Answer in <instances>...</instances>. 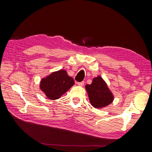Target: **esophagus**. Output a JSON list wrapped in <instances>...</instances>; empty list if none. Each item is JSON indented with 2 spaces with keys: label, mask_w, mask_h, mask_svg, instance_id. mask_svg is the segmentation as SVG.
<instances>
[{
  "label": "esophagus",
  "mask_w": 152,
  "mask_h": 152,
  "mask_svg": "<svg viewBox=\"0 0 152 152\" xmlns=\"http://www.w3.org/2000/svg\"><path fill=\"white\" fill-rule=\"evenodd\" d=\"M77 85L78 86H83V85H84V82H78L77 83Z\"/></svg>",
  "instance_id": "esophagus-1"
}]
</instances>
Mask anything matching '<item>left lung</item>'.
<instances>
[{
    "mask_svg": "<svg viewBox=\"0 0 152 152\" xmlns=\"http://www.w3.org/2000/svg\"><path fill=\"white\" fill-rule=\"evenodd\" d=\"M90 102L95 108H102L110 104L114 100V95L107 83L100 75L93 78L90 85H86Z\"/></svg>",
    "mask_w": 152,
    "mask_h": 152,
    "instance_id": "1",
    "label": "left lung"
}]
</instances>
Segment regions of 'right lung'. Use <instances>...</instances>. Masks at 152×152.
Here are the masks:
<instances>
[{"label": "right lung", "instance_id": "right-lung-1", "mask_svg": "<svg viewBox=\"0 0 152 152\" xmlns=\"http://www.w3.org/2000/svg\"><path fill=\"white\" fill-rule=\"evenodd\" d=\"M74 84L73 78L69 76L66 70L61 69L42 78L39 88L48 98L55 100L60 98Z\"/></svg>", "mask_w": 152, "mask_h": 152}]
</instances>
